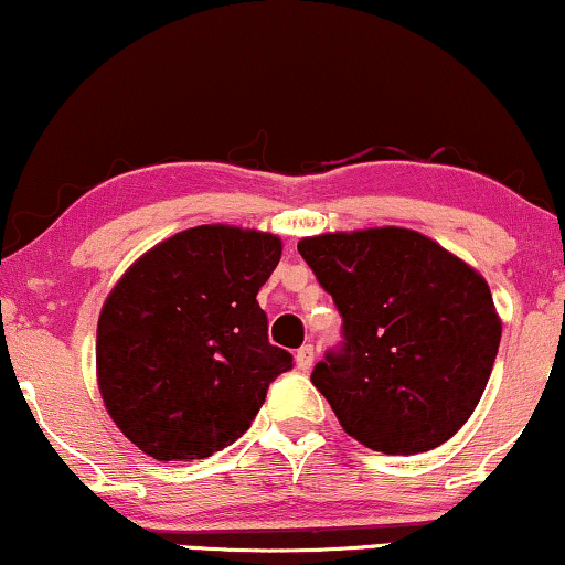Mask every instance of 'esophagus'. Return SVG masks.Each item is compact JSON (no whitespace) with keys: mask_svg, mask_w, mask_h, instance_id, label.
<instances>
[{"mask_svg":"<svg viewBox=\"0 0 565 565\" xmlns=\"http://www.w3.org/2000/svg\"><path fill=\"white\" fill-rule=\"evenodd\" d=\"M294 359H297L299 371H309V369H312V363H315V348L312 345H301Z\"/></svg>","mask_w":565,"mask_h":565,"instance_id":"obj_1","label":"esophagus"}]
</instances>
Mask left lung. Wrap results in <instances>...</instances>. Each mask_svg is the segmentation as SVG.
<instances>
[{"mask_svg": "<svg viewBox=\"0 0 565 565\" xmlns=\"http://www.w3.org/2000/svg\"><path fill=\"white\" fill-rule=\"evenodd\" d=\"M297 250L343 317V343L312 371L343 430L386 456L450 440L502 338L483 276L404 227L305 237Z\"/></svg>", "mask_w": 565, "mask_h": 565, "instance_id": "left-lung-1", "label": "left lung"}]
</instances>
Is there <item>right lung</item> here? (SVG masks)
<instances>
[{"instance_id":"1","label":"right lung","mask_w":565,"mask_h":565,"mask_svg":"<svg viewBox=\"0 0 565 565\" xmlns=\"http://www.w3.org/2000/svg\"><path fill=\"white\" fill-rule=\"evenodd\" d=\"M281 258L271 233L200 225L127 268L102 307L97 376L125 438L158 460L210 458L256 419L291 353L268 343L256 294Z\"/></svg>"}]
</instances>
